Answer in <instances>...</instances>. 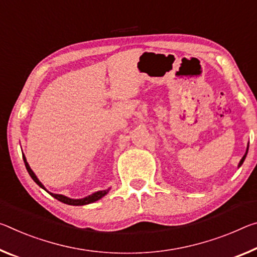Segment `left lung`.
<instances>
[{"instance_id": "8db88e82", "label": "left lung", "mask_w": 257, "mask_h": 257, "mask_svg": "<svg viewBox=\"0 0 257 257\" xmlns=\"http://www.w3.org/2000/svg\"><path fill=\"white\" fill-rule=\"evenodd\" d=\"M247 151H248V149H247ZM246 156H247V152H246V154H245V156H243V157H242V159H241V160H240V162H239V166H241V165H242V162H243V160H245V158H246Z\"/></svg>"}]
</instances>
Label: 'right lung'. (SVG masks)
<instances>
[{
	"mask_svg": "<svg viewBox=\"0 0 257 257\" xmlns=\"http://www.w3.org/2000/svg\"><path fill=\"white\" fill-rule=\"evenodd\" d=\"M23 158H24V162H25V166H26V169H27L28 174L31 175V177L33 178V181L36 183V184L42 187V189H44V186L42 185V183H41V182L38 180V177L35 176V174L33 173V170H32L31 167L28 166L27 161H26V158L24 157V156H23ZM44 190H46V189H44ZM107 192H108V190L98 191V192L92 193L91 195H89V197H85V198H83V199H70V198L65 197V195H62V194H54V193H50V192H49V193H50L54 198H56L57 200L62 201V202H64V203H67V205H72V206H83V205H88V203H91V202H95V201H97V200H99V199L103 198L104 195L106 194Z\"/></svg>",
	"mask_w": 257,
	"mask_h": 257,
	"instance_id": "1",
	"label": "right lung"
}]
</instances>
